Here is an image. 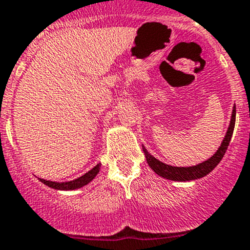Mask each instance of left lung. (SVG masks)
<instances>
[{
  "mask_svg": "<svg viewBox=\"0 0 250 250\" xmlns=\"http://www.w3.org/2000/svg\"><path fill=\"white\" fill-rule=\"evenodd\" d=\"M234 122H236V106H233L232 110V116H231V122L230 127H229L228 133L225 135V139L221 143V146L219 147V150L211 156L209 160L204 161L203 163H200L197 166H193V167H172V166H168L166 163L160 162L158 160H156L153 156H151L147 152L145 147L143 146V151L146 156V161H147L148 166H150L151 169L155 173H157L160 176H163L166 179H169V180H175V181H188V180H195V179H200L206 176L207 174H209L216 166L219 165L221 160H223L224 155H225L226 150H228V146L231 141V137H232L233 128H234Z\"/></svg>",
  "mask_w": 250,
  "mask_h": 250,
  "instance_id": "left-lung-1",
  "label": "left lung"
}]
</instances>
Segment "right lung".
<instances>
[{
	"label": "right lung",
	"mask_w": 250,
	"mask_h": 250,
	"mask_svg": "<svg viewBox=\"0 0 250 250\" xmlns=\"http://www.w3.org/2000/svg\"><path fill=\"white\" fill-rule=\"evenodd\" d=\"M100 163L99 165L95 166L93 169H90L89 172L85 173L84 175L80 176L78 179H75L72 181H66V183H55V181H49V180H44V179H40L44 185L49 186L52 188H57V190H75V188H80L82 186L87 185L89 181H92L93 179L95 178L98 173L100 170Z\"/></svg>",
	"instance_id": "right-lung-1"
}]
</instances>
